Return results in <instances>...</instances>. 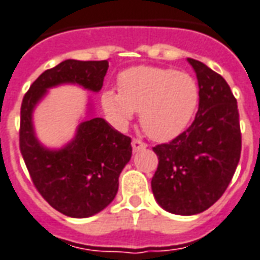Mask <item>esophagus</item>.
Returning <instances> with one entry per match:
<instances>
[{"label":"esophagus","instance_id":"esophagus-1","mask_svg":"<svg viewBox=\"0 0 260 260\" xmlns=\"http://www.w3.org/2000/svg\"><path fill=\"white\" fill-rule=\"evenodd\" d=\"M132 147H133L134 152H139L140 150H144L145 147H147V144L143 143V141H140V140L134 139L133 141H132Z\"/></svg>","mask_w":260,"mask_h":260}]
</instances>
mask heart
Segmentation results:
<instances>
[{
    "mask_svg": "<svg viewBox=\"0 0 260 260\" xmlns=\"http://www.w3.org/2000/svg\"><path fill=\"white\" fill-rule=\"evenodd\" d=\"M120 91L106 89L101 105L108 120L117 128H126L136 112L150 139L168 141L179 136L198 109V81L185 71L171 68L134 67L121 73Z\"/></svg>",
    "mask_w": 260,
    "mask_h": 260,
    "instance_id": "1",
    "label": "heart"
}]
</instances>
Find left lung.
I'll return each instance as SVG.
<instances>
[{"instance_id": "1", "label": "left lung", "mask_w": 260, "mask_h": 260, "mask_svg": "<svg viewBox=\"0 0 260 260\" xmlns=\"http://www.w3.org/2000/svg\"><path fill=\"white\" fill-rule=\"evenodd\" d=\"M187 62L198 78L199 109L192 126L168 144L152 150L158 168L151 180L156 203L172 214H199L221 198L241 155L237 99L206 64Z\"/></svg>"}]
</instances>
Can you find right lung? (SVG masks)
Here are the masks:
<instances>
[{"label":"right lung","instance_id":"right-lung-1","mask_svg":"<svg viewBox=\"0 0 260 260\" xmlns=\"http://www.w3.org/2000/svg\"><path fill=\"white\" fill-rule=\"evenodd\" d=\"M108 68V60H66L40 75L22 101L19 144L27 171L46 202L73 218L98 214L113 202L119 176L132 158V140L93 116L89 96L74 137L58 148L38 139L33 113L51 88L77 85L99 92Z\"/></svg>","mask_w":260,"mask_h":260}]
</instances>
